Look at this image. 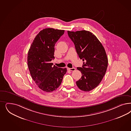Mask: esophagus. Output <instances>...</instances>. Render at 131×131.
<instances>
[{
	"label": "esophagus",
	"mask_w": 131,
	"mask_h": 131,
	"mask_svg": "<svg viewBox=\"0 0 131 131\" xmlns=\"http://www.w3.org/2000/svg\"><path fill=\"white\" fill-rule=\"evenodd\" d=\"M68 70H69V71H75V70H76V69H75V68H68Z\"/></svg>",
	"instance_id": "34e87169"
}]
</instances>
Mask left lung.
Instances as JSON below:
<instances>
[{
  "label": "left lung",
  "instance_id": "left-lung-1",
  "mask_svg": "<svg viewBox=\"0 0 131 131\" xmlns=\"http://www.w3.org/2000/svg\"><path fill=\"white\" fill-rule=\"evenodd\" d=\"M68 33L80 58L84 62L82 68H77L82 76L76 84L81 90L89 92L100 84L106 73L108 65L106 51L96 37L90 31H68Z\"/></svg>",
  "mask_w": 131,
  "mask_h": 131
}]
</instances>
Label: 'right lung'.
I'll use <instances>...</instances> for the list:
<instances>
[{"instance_id":"right-lung-1","label":"right lung","mask_w":131,"mask_h":131,"mask_svg":"<svg viewBox=\"0 0 131 131\" xmlns=\"http://www.w3.org/2000/svg\"><path fill=\"white\" fill-rule=\"evenodd\" d=\"M63 30L45 28L40 31L32 42L27 55L30 73L38 87L51 92L59 87L67 71L66 68L53 66L54 46L64 34Z\"/></svg>"}]
</instances>
